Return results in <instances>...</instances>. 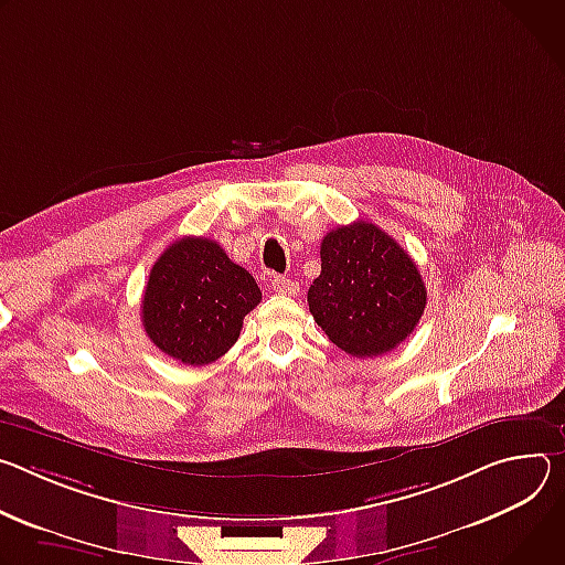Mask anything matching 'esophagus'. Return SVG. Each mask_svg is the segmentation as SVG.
<instances>
[{
	"instance_id": "1",
	"label": "esophagus",
	"mask_w": 565,
	"mask_h": 565,
	"mask_svg": "<svg viewBox=\"0 0 565 565\" xmlns=\"http://www.w3.org/2000/svg\"><path fill=\"white\" fill-rule=\"evenodd\" d=\"M271 289L276 294H282V296H294L298 291V285L291 280V278H285V276H274L271 280Z\"/></svg>"
}]
</instances>
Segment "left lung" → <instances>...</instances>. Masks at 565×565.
I'll return each instance as SVG.
<instances>
[{
  "mask_svg": "<svg viewBox=\"0 0 565 565\" xmlns=\"http://www.w3.org/2000/svg\"><path fill=\"white\" fill-rule=\"evenodd\" d=\"M328 339L352 356L397 348L419 323L426 287L406 250L372 222H352L321 242V276L307 291Z\"/></svg>",
  "mask_w": 565,
  "mask_h": 565,
  "instance_id": "obj_1",
  "label": "left lung"
}]
</instances>
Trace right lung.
Listing matches in <instances>:
<instances>
[{
  "label": "right lung",
  "mask_w": 565,
  "mask_h": 565,
  "mask_svg": "<svg viewBox=\"0 0 565 565\" xmlns=\"http://www.w3.org/2000/svg\"><path fill=\"white\" fill-rule=\"evenodd\" d=\"M260 300L254 276L215 239L185 235L152 265L141 321L161 352L185 365H206L228 352Z\"/></svg>",
  "instance_id": "obj_1"
}]
</instances>
